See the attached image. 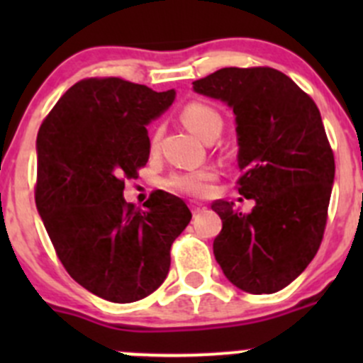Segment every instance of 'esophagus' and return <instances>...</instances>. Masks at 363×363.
Here are the masks:
<instances>
[{"mask_svg": "<svg viewBox=\"0 0 363 363\" xmlns=\"http://www.w3.org/2000/svg\"><path fill=\"white\" fill-rule=\"evenodd\" d=\"M189 208H191L193 214H202L205 211V205L202 203H189Z\"/></svg>", "mask_w": 363, "mask_h": 363, "instance_id": "34e87169", "label": "esophagus"}]
</instances>
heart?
<instances>
[{"label":"heart","instance_id":"obj_1","mask_svg":"<svg viewBox=\"0 0 363 363\" xmlns=\"http://www.w3.org/2000/svg\"><path fill=\"white\" fill-rule=\"evenodd\" d=\"M181 117L184 121L186 126L191 131H195L199 137L203 140H211L216 138L223 130V116L218 108L212 105L203 104V101H191V104L184 105L181 111ZM160 138V130L155 131L152 135L151 145L156 147ZM216 181V174L208 168H200V170H188V172H175L167 179V188L181 195L200 196L208 195L211 191V184Z\"/></svg>","mask_w":363,"mask_h":363}]
</instances>
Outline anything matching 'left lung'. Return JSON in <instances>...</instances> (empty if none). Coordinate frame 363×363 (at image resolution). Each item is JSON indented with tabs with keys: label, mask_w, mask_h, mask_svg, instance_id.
Listing matches in <instances>:
<instances>
[{
	"label": "left lung",
	"mask_w": 363,
	"mask_h": 363,
	"mask_svg": "<svg viewBox=\"0 0 363 363\" xmlns=\"http://www.w3.org/2000/svg\"><path fill=\"white\" fill-rule=\"evenodd\" d=\"M233 108L239 135L237 189L250 214L216 200L223 230L214 256L230 283L276 294L316 256L328 219L335 161L313 98L279 69L221 68L193 82Z\"/></svg>",
	"instance_id": "8db88e82"
}]
</instances>
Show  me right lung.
<instances>
[{"label": "right lung", "instance_id": "1", "mask_svg": "<svg viewBox=\"0 0 363 363\" xmlns=\"http://www.w3.org/2000/svg\"><path fill=\"white\" fill-rule=\"evenodd\" d=\"M175 91L119 77L82 79L57 100L36 137L35 202L57 258L87 291L116 303L145 298L170 269L188 205L152 191L145 208L123 199L149 160L145 124Z\"/></svg>", "mask_w": 363, "mask_h": 363}]
</instances>
